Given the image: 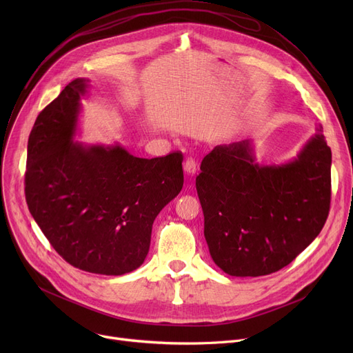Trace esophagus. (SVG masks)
<instances>
[{
  "instance_id": "obj_1",
  "label": "esophagus",
  "mask_w": 353,
  "mask_h": 353,
  "mask_svg": "<svg viewBox=\"0 0 353 353\" xmlns=\"http://www.w3.org/2000/svg\"><path fill=\"white\" fill-rule=\"evenodd\" d=\"M183 169H184V173L189 174V176H194L196 174V170H197V163L194 159L192 157H188L186 161H184L183 164Z\"/></svg>"
}]
</instances>
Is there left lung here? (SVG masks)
<instances>
[{
    "instance_id": "1",
    "label": "left lung",
    "mask_w": 353,
    "mask_h": 353,
    "mask_svg": "<svg viewBox=\"0 0 353 353\" xmlns=\"http://www.w3.org/2000/svg\"><path fill=\"white\" fill-rule=\"evenodd\" d=\"M330 164L321 124L296 157L282 164L257 163L250 140L216 145L196 177L213 262L236 277L288 266L327 219Z\"/></svg>"
}]
</instances>
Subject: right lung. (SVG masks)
<instances>
[{"instance_id":"obj_1","label":"right lung","mask_w":353,"mask_h":353,"mask_svg":"<svg viewBox=\"0 0 353 353\" xmlns=\"http://www.w3.org/2000/svg\"><path fill=\"white\" fill-rule=\"evenodd\" d=\"M90 80H72L28 137L26 199L51 246L81 270L120 276L140 268L153 221L183 188V156L140 159L119 144L74 141Z\"/></svg>"}]
</instances>
